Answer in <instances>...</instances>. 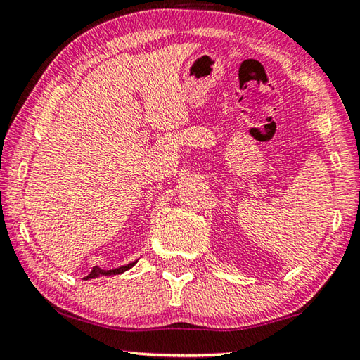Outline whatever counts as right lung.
I'll return each instance as SVG.
<instances>
[{"label": "right lung", "instance_id": "obj_1", "mask_svg": "<svg viewBox=\"0 0 360 360\" xmlns=\"http://www.w3.org/2000/svg\"><path fill=\"white\" fill-rule=\"evenodd\" d=\"M136 263H138V260L128 263V264H124V266L114 268V269H101V268H98V266H94L91 273L84 277V281L96 279V277H100V276H116V274H122V273H125V271H128L130 268H133Z\"/></svg>", "mask_w": 360, "mask_h": 360}]
</instances>
